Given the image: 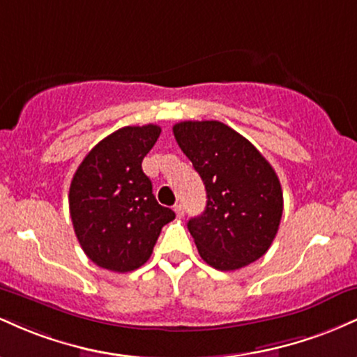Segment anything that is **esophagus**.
Segmentation results:
<instances>
[{
	"label": "esophagus",
	"instance_id": "obj_1",
	"mask_svg": "<svg viewBox=\"0 0 357 357\" xmlns=\"http://www.w3.org/2000/svg\"><path fill=\"white\" fill-rule=\"evenodd\" d=\"M174 213H176V216H178V218H183V216H184V206L181 203L174 204Z\"/></svg>",
	"mask_w": 357,
	"mask_h": 357
}]
</instances>
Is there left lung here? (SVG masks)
Segmentation results:
<instances>
[{"instance_id":"8db88e82","label":"left lung","mask_w":357,"mask_h":357,"mask_svg":"<svg viewBox=\"0 0 357 357\" xmlns=\"http://www.w3.org/2000/svg\"><path fill=\"white\" fill-rule=\"evenodd\" d=\"M173 132L206 190V208L188 221L203 260L230 272L264 257L284 211L282 186L270 162L223 122L184 121Z\"/></svg>"}]
</instances>
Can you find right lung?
<instances>
[{
  "label": "right lung",
  "instance_id": "obj_1",
  "mask_svg": "<svg viewBox=\"0 0 357 357\" xmlns=\"http://www.w3.org/2000/svg\"><path fill=\"white\" fill-rule=\"evenodd\" d=\"M161 134L154 124L116 130L85 155L73 174L68 204L82 250L112 272H132L149 260L174 211L161 206L142 159Z\"/></svg>",
  "mask_w": 357,
  "mask_h": 357
}]
</instances>
